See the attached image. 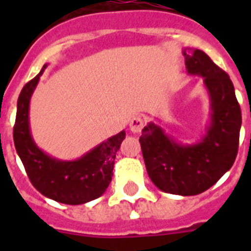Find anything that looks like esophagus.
<instances>
[{
    "label": "esophagus",
    "instance_id": "obj_1",
    "mask_svg": "<svg viewBox=\"0 0 251 251\" xmlns=\"http://www.w3.org/2000/svg\"><path fill=\"white\" fill-rule=\"evenodd\" d=\"M130 130H131V133H139L142 129H143V126H145V120L141 117V116H134L129 122Z\"/></svg>",
    "mask_w": 251,
    "mask_h": 251
}]
</instances>
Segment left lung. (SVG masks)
<instances>
[{
  "label": "left lung",
  "instance_id": "obj_1",
  "mask_svg": "<svg viewBox=\"0 0 251 251\" xmlns=\"http://www.w3.org/2000/svg\"><path fill=\"white\" fill-rule=\"evenodd\" d=\"M190 75L203 78L210 96V124L201 141L177 142L150 122L139 138L146 169L161 191L176 195L201 194L233 165L238 151L241 109L229 75L199 49H183Z\"/></svg>",
  "mask_w": 251,
  "mask_h": 251
}]
</instances>
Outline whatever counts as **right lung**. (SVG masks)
Instances as JSON below:
<instances>
[{
    "label": "right lung",
    "mask_w": 251,
    "mask_h": 251,
    "mask_svg": "<svg viewBox=\"0 0 251 251\" xmlns=\"http://www.w3.org/2000/svg\"><path fill=\"white\" fill-rule=\"evenodd\" d=\"M47 65L23 87L18 98L14 145L29 181L49 199L65 204H83L101 197L113 176L116 153L125 139L122 130L76 160H58L40 150L29 129V100Z\"/></svg>",
    "instance_id": "add662e5"
}]
</instances>
